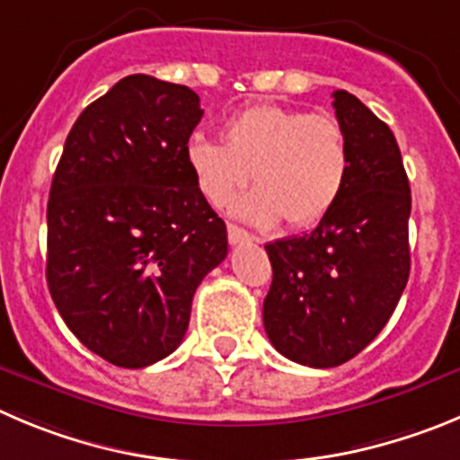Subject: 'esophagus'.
I'll return each mask as SVG.
<instances>
[{"mask_svg":"<svg viewBox=\"0 0 460 460\" xmlns=\"http://www.w3.org/2000/svg\"><path fill=\"white\" fill-rule=\"evenodd\" d=\"M226 235H229V243L231 244H240V243H252V240H256L254 235H250L244 229H240L238 225H226Z\"/></svg>","mask_w":460,"mask_h":460,"instance_id":"1","label":"esophagus"}]
</instances>
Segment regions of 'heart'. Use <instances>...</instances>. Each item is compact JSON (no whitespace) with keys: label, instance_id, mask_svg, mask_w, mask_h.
I'll return each mask as SVG.
<instances>
[{"label":"heart","instance_id":"heart-1","mask_svg":"<svg viewBox=\"0 0 460 460\" xmlns=\"http://www.w3.org/2000/svg\"><path fill=\"white\" fill-rule=\"evenodd\" d=\"M188 163L210 204L222 206L250 181L256 190L234 210L268 226L283 217L293 229L327 216L349 174V147L333 115L259 104L226 119L225 145L195 136Z\"/></svg>","mask_w":460,"mask_h":460}]
</instances>
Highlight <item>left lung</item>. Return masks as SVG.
<instances>
[{
	"label": "left lung",
	"mask_w": 460,
	"mask_h": 460,
	"mask_svg": "<svg viewBox=\"0 0 460 460\" xmlns=\"http://www.w3.org/2000/svg\"><path fill=\"white\" fill-rule=\"evenodd\" d=\"M333 109L349 147L341 197L313 231L265 244V333L279 354L308 367L342 366L366 349L411 272V188L397 140L347 90L333 93Z\"/></svg>",
	"instance_id": "1"
}]
</instances>
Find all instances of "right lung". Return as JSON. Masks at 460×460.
Instances as JSON below:
<instances>
[{
    "mask_svg": "<svg viewBox=\"0 0 460 460\" xmlns=\"http://www.w3.org/2000/svg\"><path fill=\"white\" fill-rule=\"evenodd\" d=\"M204 111L188 85L131 75L67 133L47 201V286L67 329L118 367L181 345L192 295L226 256L188 140Z\"/></svg>",
    "mask_w": 460,
    "mask_h": 460,
    "instance_id": "add662e5",
    "label": "right lung"
}]
</instances>
